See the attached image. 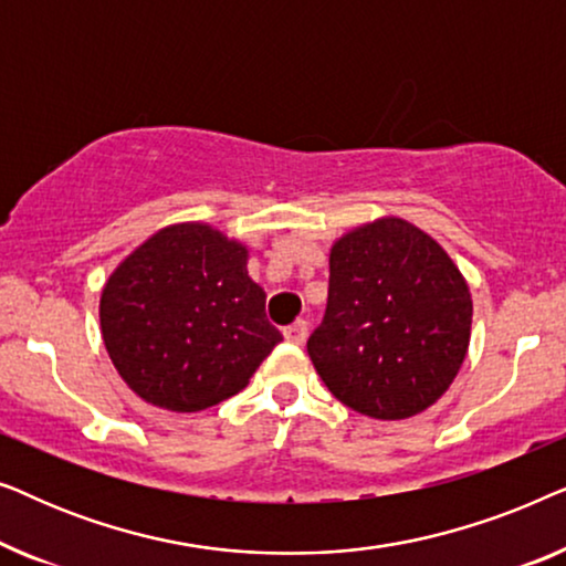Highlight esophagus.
<instances>
[{
	"mask_svg": "<svg viewBox=\"0 0 566 566\" xmlns=\"http://www.w3.org/2000/svg\"><path fill=\"white\" fill-rule=\"evenodd\" d=\"M306 335H308V324L304 319H296L293 324H289V327H283L285 343L291 345H304Z\"/></svg>",
	"mask_w": 566,
	"mask_h": 566,
	"instance_id": "1",
	"label": "esophagus"
}]
</instances>
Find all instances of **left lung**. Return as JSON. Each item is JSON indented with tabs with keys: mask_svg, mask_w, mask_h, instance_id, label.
Here are the masks:
<instances>
[{
	"mask_svg": "<svg viewBox=\"0 0 566 566\" xmlns=\"http://www.w3.org/2000/svg\"><path fill=\"white\" fill-rule=\"evenodd\" d=\"M469 285L436 239L378 219L329 252L327 312L306 350L327 389L374 420L443 397L469 350Z\"/></svg>",
	"mask_w": 566,
	"mask_h": 566,
	"instance_id": "8db88e82",
	"label": "left lung"
}]
</instances>
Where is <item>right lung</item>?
<instances>
[{
    "label": "right lung",
    "instance_id": "add662e5",
    "mask_svg": "<svg viewBox=\"0 0 566 566\" xmlns=\"http://www.w3.org/2000/svg\"><path fill=\"white\" fill-rule=\"evenodd\" d=\"M99 327L123 381L169 412L234 397L283 335L247 250L206 223L157 231L107 277Z\"/></svg>",
    "mask_w": 566,
    "mask_h": 566
}]
</instances>
